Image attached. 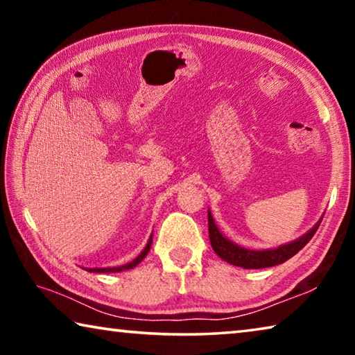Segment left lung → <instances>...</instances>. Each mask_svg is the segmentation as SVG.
<instances>
[{
  "mask_svg": "<svg viewBox=\"0 0 355 355\" xmlns=\"http://www.w3.org/2000/svg\"><path fill=\"white\" fill-rule=\"evenodd\" d=\"M321 220L318 222V224L311 228L309 233H305L304 236H300L299 239H296V241H293L290 244L280 245V248L271 249V250H250V249L239 248V245L233 244L232 241H228L227 238L222 236V233L218 230V227L214 224L211 213L208 211L209 243H211V248L216 254H218L222 260L233 264V266H241L245 269L271 268V266H275V264H282L286 260H290V258L296 255L300 249L305 248V244L313 238L318 227L321 224Z\"/></svg>",
  "mask_w": 355,
  "mask_h": 355,
  "instance_id": "obj_1",
  "label": "left lung"
}]
</instances>
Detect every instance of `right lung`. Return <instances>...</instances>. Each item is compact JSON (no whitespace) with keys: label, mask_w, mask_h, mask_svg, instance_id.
<instances>
[{"label":"right lung","mask_w":355,"mask_h":355,"mask_svg":"<svg viewBox=\"0 0 355 355\" xmlns=\"http://www.w3.org/2000/svg\"><path fill=\"white\" fill-rule=\"evenodd\" d=\"M150 245H152V236H150L146 249H144L141 254L135 258L133 261H130V263L123 264V266H119V268H95V269H87V271H91V272H120V271H125V269L135 268L144 260V258H146V255L148 254V250H150Z\"/></svg>","instance_id":"1"}]
</instances>
